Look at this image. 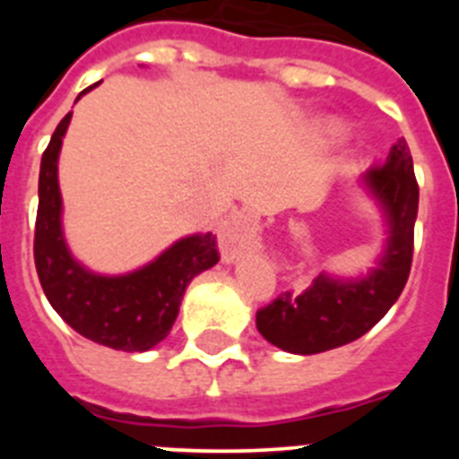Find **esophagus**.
Segmentation results:
<instances>
[{"label":"esophagus","mask_w":459,"mask_h":459,"mask_svg":"<svg viewBox=\"0 0 459 459\" xmlns=\"http://www.w3.org/2000/svg\"><path fill=\"white\" fill-rule=\"evenodd\" d=\"M246 230H248V225L238 216L230 218V221H225L218 227V241H221L222 257L234 259L241 253L243 243H246Z\"/></svg>","instance_id":"34e87169"}]
</instances>
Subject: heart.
I'll return each mask as SVG.
<instances>
[{
	"label": "heart",
	"mask_w": 459,
	"mask_h": 459,
	"mask_svg": "<svg viewBox=\"0 0 459 459\" xmlns=\"http://www.w3.org/2000/svg\"><path fill=\"white\" fill-rule=\"evenodd\" d=\"M331 131H333V133H338V128H331Z\"/></svg>",
	"instance_id": "b5f03b06"
}]
</instances>
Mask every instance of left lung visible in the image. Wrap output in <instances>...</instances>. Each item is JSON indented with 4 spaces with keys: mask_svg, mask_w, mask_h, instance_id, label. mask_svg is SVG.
Masks as SVG:
<instances>
[{
    "mask_svg": "<svg viewBox=\"0 0 459 459\" xmlns=\"http://www.w3.org/2000/svg\"><path fill=\"white\" fill-rule=\"evenodd\" d=\"M360 186L381 209L386 241L377 264L359 278L319 273L301 294L285 291L257 310V331L290 354H322L366 335L393 307L407 285L419 213V184L407 142L397 140L381 168Z\"/></svg>",
    "mask_w": 459,
    "mask_h": 459,
    "instance_id": "1",
    "label": "left lung"
}]
</instances>
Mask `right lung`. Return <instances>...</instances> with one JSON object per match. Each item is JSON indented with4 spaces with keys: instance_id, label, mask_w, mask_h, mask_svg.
<instances>
[{
    "instance_id": "1",
    "label": "right lung",
    "mask_w": 459,
    "mask_h": 459,
    "mask_svg": "<svg viewBox=\"0 0 459 459\" xmlns=\"http://www.w3.org/2000/svg\"><path fill=\"white\" fill-rule=\"evenodd\" d=\"M99 82L84 89V93ZM73 112H68L40 158L34 262L40 287L56 315L80 335L119 351H149L169 335L186 287L195 275L218 264L216 237L190 234L174 241L149 264L121 275L93 273L68 250L62 225L59 152Z\"/></svg>"
}]
</instances>
